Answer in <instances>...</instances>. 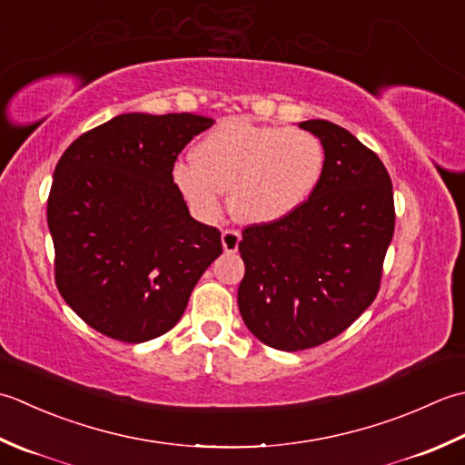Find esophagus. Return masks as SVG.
I'll return each mask as SVG.
<instances>
[{"mask_svg": "<svg viewBox=\"0 0 465 465\" xmlns=\"http://www.w3.org/2000/svg\"><path fill=\"white\" fill-rule=\"evenodd\" d=\"M239 242H241V232L226 229L223 231V249L224 252H236L239 251Z\"/></svg>", "mask_w": 465, "mask_h": 465, "instance_id": "esophagus-1", "label": "esophagus"}]
</instances>
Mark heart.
Instances as JSON below:
<instances>
[{"label": "heart", "instance_id": "heart-1", "mask_svg": "<svg viewBox=\"0 0 465 465\" xmlns=\"http://www.w3.org/2000/svg\"><path fill=\"white\" fill-rule=\"evenodd\" d=\"M194 160L174 166V183L203 219L221 213L223 193L236 221L269 224L307 201L323 174L325 153L317 136L297 128L229 118L193 150Z\"/></svg>", "mask_w": 465, "mask_h": 465}]
</instances>
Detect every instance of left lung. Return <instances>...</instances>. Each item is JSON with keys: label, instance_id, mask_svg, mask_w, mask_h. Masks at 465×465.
Segmentation results:
<instances>
[{"label": "left lung", "instance_id": "left-lung-1", "mask_svg": "<svg viewBox=\"0 0 465 465\" xmlns=\"http://www.w3.org/2000/svg\"><path fill=\"white\" fill-rule=\"evenodd\" d=\"M299 126L323 144L319 184L285 219L246 226L239 242L242 321L281 351L325 343L371 305L395 229L391 178L373 150L333 122Z\"/></svg>", "mask_w": 465, "mask_h": 465}]
</instances>
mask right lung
Instances as JSON below:
<instances>
[{"mask_svg": "<svg viewBox=\"0 0 465 465\" xmlns=\"http://www.w3.org/2000/svg\"><path fill=\"white\" fill-rule=\"evenodd\" d=\"M214 124L196 114H120L74 140L47 196L55 285L102 335L144 343L173 329L221 231L194 221L174 184L178 154Z\"/></svg>", "mask_w": 465, "mask_h": 465, "instance_id": "add662e5", "label": "right lung"}]
</instances>
